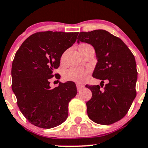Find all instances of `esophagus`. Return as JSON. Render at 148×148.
Wrapping results in <instances>:
<instances>
[{"mask_svg":"<svg viewBox=\"0 0 148 148\" xmlns=\"http://www.w3.org/2000/svg\"><path fill=\"white\" fill-rule=\"evenodd\" d=\"M84 87V85L80 84H77V89L78 91H80L81 89H82Z\"/></svg>","mask_w":148,"mask_h":148,"instance_id":"1","label":"esophagus"}]
</instances>
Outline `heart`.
<instances>
[{
    "instance_id": "obj_1",
    "label": "heart",
    "mask_w": 148,
    "mask_h": 148,
    "mask_svg": "<svg viewBox=\"0 0 148 148\" xmlns=\"http://www.w3.org/2000/svg\"><path fill=\"white\" fill-rule=\"evenodd\" d=\"M89 46L88 44H82L79 48ZM63 59V57H62ZM91 72V69L89 67H75L71 68L65 71L64 79L68 81H72L77 83H83L87 80L89 74Z\"/></svg>"
}]
</instances>
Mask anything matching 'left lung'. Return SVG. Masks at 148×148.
<instances>
[{"instance_id":"1","label":"left lung","mask_w":148,"mask_h":148,"mask_svg":"<svg viewBox=\"0 0 148 148\" xmlns=\"http://www.w3.org/2000/svg\"><path fill=\"white\" fill-rule=\"evenodd\" d=\"M77 42L95 48L97 63L92 76L108 83L102 90L99 85H86L92 97L86 102L88 117L100 125H111L123 118L136 97L138 79L134 55L118 37L105 30L80 32Z\"/></svg>"}]
</instances>
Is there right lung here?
<instances>
[{"instance_id": "add662e5", "label": "right lung", "mask_w": 148, "mask_h": 148, "mask_svg": "<svg viewBox=\"0 0 148 148\" xmlns=\"http://www.w3.org/2000/svg\"><path fill=\"white\" fill-rule=\"evenodd\" d=\"M78 34L37 32L16 51L12 63V90L22 114L35 126L54 127L68 117L69 102L77 93L75 83L59 82L51 89L49 79L57 76L53 69L59 66L62 54L75 43Z\"/></svg>"}]
</instances>
